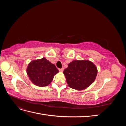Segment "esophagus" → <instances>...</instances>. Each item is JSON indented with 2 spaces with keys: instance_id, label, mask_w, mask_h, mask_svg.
<instances>
[{
  "instance_id": "1",
  "label": "esophagus",
  "mask_w": 126,
  "mask_h": 126,
  "mask_svg": "<svg viewBox=\"0 0 126 126\" xmlns=\"http://www.w3.org/2000/svg\"><path fill=\"white\" fill-rule=\"evenodd\" d=\"M63 69H64V68H61V69H59V71L60 72H63Z\"/></svg>"
}]
</instances>
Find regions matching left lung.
Returning a JSON list of instances; mask_svg holds the SVG:
<instances>
[{"instance_id": "obj_1", "label": "left lung", "mask_w": 126, "mask_h": 126, "mask_svg": "<svg viewBox=\"0 0 126 126\" xmlns=\"http://www.w3.org/2000/svg\"><path fill=\"white\" fill-rule=\"evenodd\" d=\"M96 66L89 60H74L68 64L63 73L68 85L71 88L81 90L90 86L97 75Z\"/></svg>"}]
</instances>
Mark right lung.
I'll return each instance as SVG.
<instances>
[{
	"instance_id": "right-lung-1",
	"label": "right lung",
	"mask_w": 126,
	"mask_h": 126,
	"mask_svg": "<svg viewBox=\"0 0 126 126\" xmlns=\"http://www.w3.org/2000/svg\"><path fill=\"white\" fill-rule=\"evenodd\" d=\"M58 72L55 64L45 58L32 61L27 68V73L30 80L39 87L50 84L54 76Z\"/></svg>"
}]
</instances>
